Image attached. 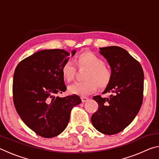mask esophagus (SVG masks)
I'll return each mask as SVG.
<instances>
[{
    "label": "esophagus",
    "instance_id": "esophagus-1",
    "mask_svg": "<svg viewBox=\"0 0 159 159\" xmlns=\"http://www.w3.org/2000/svg\"><path fill=\"white\" fill-rule=\"evenodd\" d=\"M88 99H88V98H85V97H81V100H82L83 102H88Z\"/></svg>",
    "mask_w": 159,
    "mask_h": 159
}]
</instances>
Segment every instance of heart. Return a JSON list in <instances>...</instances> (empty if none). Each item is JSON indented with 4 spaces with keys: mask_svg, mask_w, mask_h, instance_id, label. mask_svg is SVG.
<instances>
[{
    "mask_svg": "<svg viewBox=\"0 0 159 159\" xmlns=\"http://www.w3.org/2000/svg\"><path fill=\"white\" fill-rule=\"evenodd\" d=\"M75 61L79 68L88 69V71L85 75V80L69 86L70 93L86 96L95 92L98 86L104 88L109 84L112 77L111 69L104 65V60L96 54L85 51L76 56ZM61 73L66 82H71L76 75V68L72 61H66L61 66Z\"/></svg>",
    "mask_w": 159,
    "mask_h": 159,
    "instance_id": "b5f03b06",
    "label": "heart"
}]
</instances>
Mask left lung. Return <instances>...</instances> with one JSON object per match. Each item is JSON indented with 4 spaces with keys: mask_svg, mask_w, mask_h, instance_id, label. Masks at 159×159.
<instances>
[{
    "mask_svg": "<svg viewBox=\"0 0 159 159\" xmlns=\"http://www.w3.org/2000/svg\"><path fill=\"white\" fill-rule=\"evenodd\" d=\"M107 59L112 77L102 94L109 98L93 97L98 110L93 114L94 127L105 134H114L130 124L138 114L143 100L144 72L138 61L125 49L118 46L99 48Z\"/></svg>",
    "mask_w": 159,
    "mask_h": 159,
    "instance_id": "1",
    "label": "left lung"
}]
</instances>
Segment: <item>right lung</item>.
<instances>
[{
    "label": "right lung",
    "mask_w": 159,
    "mask_h": 159,
    "mask_svg": "<svg viewBox=\"0 0 159 159\" xmlns=\"http://www.w3.org/2000/svg\"><path fill=\"white\" fill-rule=\"evenodd\" d=\"M76 51L71 52L74 56ZM70 54L61 49L39 51L21 61L13 76V102L23 122L45 138L60 134L70 113L81 99L76 95L60 98L66 87L61 69Z\"/></svg>",
    "instance_id": "right-lung-1"
}]
</instances>
